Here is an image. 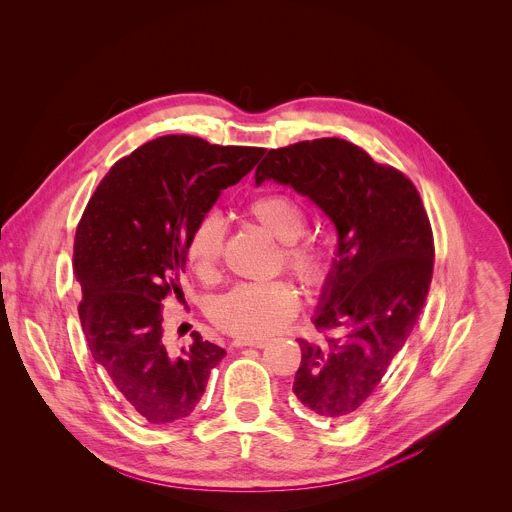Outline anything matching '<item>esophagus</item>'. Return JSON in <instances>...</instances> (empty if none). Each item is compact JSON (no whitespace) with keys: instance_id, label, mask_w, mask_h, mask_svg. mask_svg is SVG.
<instances>
[{"instance_id":"esophagus-1","label":"esophagus","mask_w":512,"mask_h":512,"mask_svg":"<svg viewBox=\"0 0 512 512\" xmlns=\"http://www.w3.org/2000/svg\"><path fill=\"white\" fill-rule=\"evenodd\" d=\"M235 348H265V339H245V337H235L233 339Z\"/></svg>"}]
</instances>
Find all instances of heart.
<instances>
[{
	"label": "heart",
	"mask_w": 512,
	"mask_h": 512,
	"mask_svg": "<svg viewBox=\"0 0 512 512\" xmlns=\"http://www.w3.org/2000/svg\"><path fill=\"white\" fill-rule=\"evenodd\" d=\"M245 213L283 243L285 269L307 289L321 287L333 269L331 247L317 237H305V207L287 193H265L249 201ZM225 245V225L207 215L193 229L187 259L201 281H215ZM297 291L287 281L241 283L221 295L211 311L217 327L245 339H259L279 331L297 313Z\"/></svg>",
	"instance_id": "1"
}]
</instances>
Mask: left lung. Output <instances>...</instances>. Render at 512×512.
I'll use <instances>...</instances> for the list:
<instances>
[{"instance_id":"8db88e82","label":"left lung","mask_w":512,"mask_h":512,"mask_svg":"<svg viewBox=\"0 0 512 512\" xmlns=\"http://www.w3.org/2000/svg\"><path fill=\"white\" fill-rule=\"evenodd\" d=\"M275 181L309 197L335 225L337 251L313 323L297 339L293 392L315 416L344 420L386 376L424 307L434 237L422 199L398 168L342 138L273 148L255 183Z\"/></svg>"}]
</instances>
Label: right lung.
I'll return each instance as SVG.
<instances>
[{
  "label": "right lung",
  "instance_id": "right-lung-1",
  "mask_svg": "<svg viewBox=\"0 0 512 512\" xmlns=\"http://www.w3.org/2000/svg\"><path fill=\"white\" fill-rule=\"evenodd\" d=\"M263 152L160 136L108 170L78 223L74 273L86 344L120 398L150 424L187 418L225 358L199 331L191 348L170 350L162 301L185 299L179 279L193 229Z\"/></svg>",
  "mask_w": 512,
  "mask_h": 512
}]
</instances>
